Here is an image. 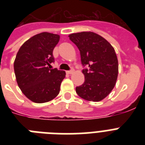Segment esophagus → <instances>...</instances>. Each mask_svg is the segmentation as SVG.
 <instances>
[{"instance_id": "obj_1", "label": "esophagus", "mask_w": 145, "mask_h": 145, "mask_svg": "<svg viewBox=\"0 0 145 145\" xmlns=\"http://www.w3.org/2000/svg\"><path fill=\"white\" fill-rule=\"evenodd\" d=\"M74 72V69H71L70 70H67V73L72 74V72Z\"/></svg>"}]
</instances>
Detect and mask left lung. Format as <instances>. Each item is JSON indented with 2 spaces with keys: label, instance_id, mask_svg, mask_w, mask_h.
Returning <instances> with one entry per match:
<instances>
[{
  "label": "left lung",
  "instance_id": "obj_1",
  "mask_svg": "<svg viewBox=\"0 0 145 145\" xmlns=\"http://www.w3.org/2000/svg\"><path fill=\"white\" fill-rule=\"evenodd\" d=\"M69 38L78 48L84 67L82 72L85 81L76 87V93L86 100H102L113 89L118 74V62L113 47L92 32L72 33Z\"/></svg>",
  "mask_w": 145,
  "mask_h": 145
}]
</instances>
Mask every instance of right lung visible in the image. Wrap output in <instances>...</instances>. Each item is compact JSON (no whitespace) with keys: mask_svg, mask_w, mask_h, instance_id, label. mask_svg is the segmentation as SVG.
Wrapping results in <instances>:
<instances>
[{"mask_svg":"<svg viewBox=\"0 0 145 145\" xmlns=\"http://www.w3.org/2000/svg\"><path fill=\"white\" fill-rule=\"evenodd\" d=\"M59 40V35L39 33L27 40L17 52L14 64L16 81L22 93L33 102H49L59 93L66 73L51 66Z\"/></svg>","mask_w":145,"mask_h":145,"instance_id":"add662e5","label":"right lung"}]
</instances>
